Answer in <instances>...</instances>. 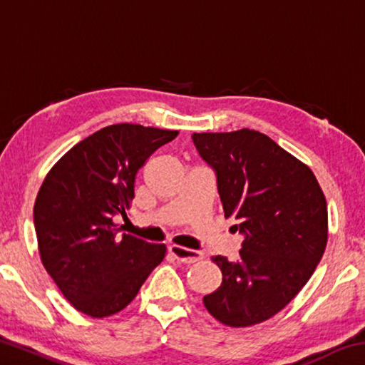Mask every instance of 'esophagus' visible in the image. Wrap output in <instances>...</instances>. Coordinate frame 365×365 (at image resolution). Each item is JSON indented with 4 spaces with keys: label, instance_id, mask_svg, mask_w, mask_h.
<instances>
[{
    "label": "esophagus",
    "instance_id": "esophagus-1",
    "mask_svg": "<svg viewBox=\"0 0 365 365\" xmlns=\"http://www.w3.org/2000/svg\"><path fill=\"white\" fill-rule=\"evenodd\" d=\"M169 252L182 264H195L197 261H201V259H205V252L188 250V248H183V246H175V245L170 246Z\"/></svg>",
    "mask_w": 365,
    "mask_h": 365
}]
</instances>
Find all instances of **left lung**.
<instances>
[{
  "mask_svg": "<svg viewBox=\"0 0 365 365\" xmlns=\"http://www.w3.org/2000/svg\"><path fill=\"white\" fill-rule=\"evenodd\" d=\"M193 141L217 174L225 217L245 235L237 261L211 257L222 283L202 302L228 327L265 322L301 292L322 259L325 195L309 165L261 132H202Z\"/></svg>",
  "mask_w": 365,
  "mask_h": 365,
  "instance_id": "1",
  "label": "left lung"
}]
</instances>
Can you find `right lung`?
<instances>
[{
  "label": "right lung",
  "mask_w": 365,
  "mask_h": 365,
  "mask_svg": "<svg viewBox=\"0 0 365 365\" xmlns=\"http://www.w3.org/2000/svg\"><path fill=\"white\" fill-rule=\"evenodd\" d=\"M177 135L140 123L108 125L72 146L43 180L34 206L41 264L86 316L120 312L163 262L165 245L119 235L114 217H127L138 170Z\"/></svg>",
  "instance_id": "1"
}]
</instances>
